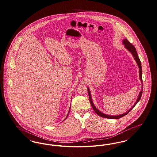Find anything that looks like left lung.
Segmentation results:
<instances>
[{
	"label": "left lung",
	"instance_id": "8db88e82",
	"mask_svg": "<svg viewBox=\"0 0 157 157\" xmlns=\"http://www.w3.org/2000/svg\"><path fill=\"white\" fill-rule=\"evenodd\" d=\"M122 43H123V44L124 45V47H125V49H127L132 54L133 56L134 57V59H135V60L136 61V63H137V65H138V67H139V78H140V81H141L142 84H143L142 83V65H141L140 61V59H139V56H138V55H137V51H136V49H135V46H134L132 44H131L130 42H128V41L127 40V39H123ZM142 90H143V89L142 88V90H141V91L139 92V94L138 98H137V100H136L135 104L133 105V106L128 111H127L126 113H124V114H120V115H108V114H105L104 113H102V112H101L99 110H98V109L96 108V106H94V103H93L92 99V97H91V94H90V90H89V87H87V92H88V94H89V101H90L91 106H92V108L94 109V112H95L98 115H99V116H101V117H104V118H109V119H118V118H120L124 117V116L126 115V114H127L134 108V106L138 103V102L140 101V98H141V96H142Z\"/></svg>",
	"mask_w": 157,
	"mask_h": 157
}]
</instances>
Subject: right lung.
<instances>
[{"instance_id":"1","label":"right lung","mask_w":157,"mask_h":157,"mask_svg":"<svg viewBox=\"0 0 157 157\" xmlns=\"http://www.w3.org/2000/svg\"><path fill=\"white\" fill-rule=\"evenodd\" d=\"M70 108H71V105H70V109H69V111H68V114H67V117H66V118H65V119L68 117V114H69V113H70Z\"/></svg>"}]
</instances>
